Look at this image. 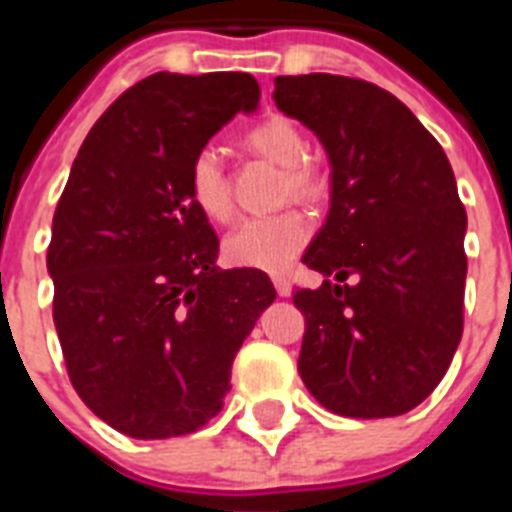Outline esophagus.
Returning <instances> with one entry per match:
<instances>
[{"mask_svg":"<svg viewBox=\"0 0 512 512\" xmlns=\"http://www.w3.org/2000/svg\"><path fill=\"white\" fill-rule=\"evenodd\" d=\"M273 287H276V292H279V297H289L292 295V284H289L284 276H273Z\"/></svg>","mask_w":512,"mask_h":512,"instance_id":"1","label":"esophagus"}]
</instances>
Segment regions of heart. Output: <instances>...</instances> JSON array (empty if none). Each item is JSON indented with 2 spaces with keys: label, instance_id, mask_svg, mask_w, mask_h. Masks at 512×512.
<instances>
[{
  "label": "heart",
  "instance_id": "obj_1",
  "mask_svg": "<svg viewBox=\"0 0 512 512\" xmlns=\"http://www.w3.org/2000/svg\"><path fill=\"white\" fill-rule=\"evenodd\" d=\"M247 143L257 154L268 156L271 162L284 167V191L295 199L319 196L321 180L311 164L305 162L308 146L300 127L284 116L265 119L252 127ZM188 191L193 204L209 220H228L231 217V191L225 180L223 162L212 146H204L193 156L188 170ZM311 236V225L300 212H279V215L244 217L225 233L223 255L228 263L260 271H284L292 265Z\"/></svg>",
  "mask_w": 512,
  "mask_h": 512
}]
</instances>
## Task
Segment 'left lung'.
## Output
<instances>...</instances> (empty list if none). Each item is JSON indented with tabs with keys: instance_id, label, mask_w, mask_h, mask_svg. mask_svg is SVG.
<instances>
[{
	"instance_id": "1",
	"label": "left lung",
	"mask_w": 512,
	"mask_h": 512,
	"mask_svg": "<svg viewBox=\"0 0 512 512\" xmlns=\"http://www.w3.org/2000/svg\"><path fill=\"white\" fill-rule=\"evenodd\" d=\"M279 111L332 164L327 223L303 263L332 276L297 289V372L342 417H396L433 393L462 337L465 231L444 148L398 98L335 74L276 76ZM348 278L353 285H345Z\"/></svg>"
}]
</instances>
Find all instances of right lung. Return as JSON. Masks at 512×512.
I'll use <instances>...</instances> for the list:
<instances>
[{"label":"right lung","instance_id":"1","mask_svg":"<svg viewBox=\"0 0 512 512\" xmlns=\"http://www.w3.org/2000/svg\"><path fill=\"white\" fill-rule=\"evenodd\" d=\"M257 103L241 71H159L114 100L74 159L47 249L52 319L71 385L124 436L207 425L276 300L265 273L217 268V236L188 191L193 156Z\"/></svg>","mask_w":512,"mask_h":512}]
</instances>
